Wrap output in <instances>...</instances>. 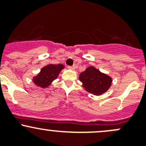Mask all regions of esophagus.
Instances as JSON below:
<instances>
[{"label": "esophagus", "mask_w": 146, "mask_h": 146, "mask_svg": "<svg viewBox=\"0 0 146 146\" xmlns=\"http://www.w3.org/2000/svg\"><path fill=\"white\" fill-rule=\"evenodd\" d=\"M68 68L70 69V70H74L76 68V66L74 65V66H68Z\"/></svg>", "instance_id": "esophagus-1"}]
</instances>
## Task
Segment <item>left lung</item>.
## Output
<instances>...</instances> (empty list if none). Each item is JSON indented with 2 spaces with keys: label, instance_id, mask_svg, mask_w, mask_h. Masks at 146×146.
Here are the masks:
<instances>
[{
  "label": "left lung",
  "instance_id": "left-lung-1",
  "mask_svg": "<svg viewBox=\"0 0 146 146\" xmlns=\"http://www.w3.org/2000/svg\"><path fill=\"white\" fill-rule=\"evenodd\" d=\"M79 79L86 92L100 96L109 90L111 86L112 78L102 73L93 66L87 67L79 74Z\"/></svg>",
  "mask_w": 146,
  "mask_h": 146
}]
</instances>
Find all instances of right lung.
Here are the masks:
<instances>
[{
	"mask_svg": "<svg viewBox=\"0 0 146 146\" xmlns=\"http://www.w3.org/2000/svg\"><path fill=\"white\" fill-rule=\"evenodd\" d=\"M63 69H64V66L62 64H47L43 67L36 76H33V83L42 89L48 87L52 82L58 77Z\"/></svg>",
	"mask_w": 146,
	"mask_h": 146,
	"instance_id": "1",
	"label": "right lung"
}]
</instances>
